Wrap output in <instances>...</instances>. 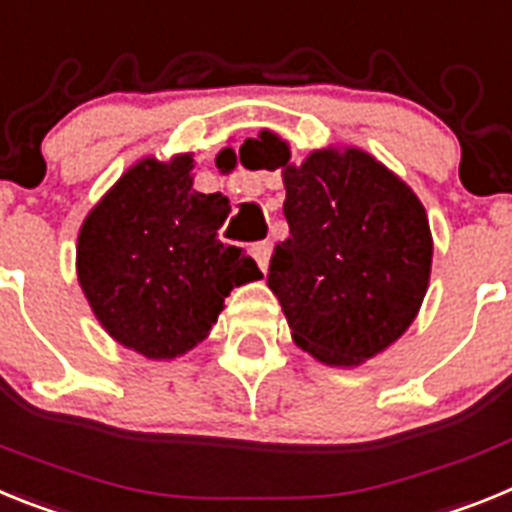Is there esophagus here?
<instances>
[{
	"mask_svg": "<svg viewBox=\"0 0 512 512\" xmlns=\"http://www.w3.org/2000/svg\"><path fill=\"white\" fill-rule=\"evenodd\" d=\"M270 252H273V244H270V242H257V244H252V257H255V262H257V265H260L262 273L268 270Z\"/></svg>",
	"mask_w": 512,
	"mask_h": 512,
	"instance_id": "1",
	"label": "esophagus"
}]
</instances>
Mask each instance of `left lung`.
<instances>
[{"label":"left lung","instance_id":"left-lung-1","mask_svg":"<svg viewBox=\"0 0 512 512\" xmlns=\"http://www.w3.org/2000/svg\"><path fill=\"white\" fill-rule=\"evenodd\" d=\"M252 144L262 167L283 170L286 182L288 237L275 244L268 286L293 340L330 366L368 361L402 337L428 291L425 208L366 151H314L293 167L275 133Z\"/></svg>","mask_w":512,"mask_h":512}]
</instances>
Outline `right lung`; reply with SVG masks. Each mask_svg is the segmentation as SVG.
Masks as SVG:
<instances>
[{
    "instance_id": "right-lung-1",
    "label": "right lung",
    "mask_w": 512,
    "mask_h": 512,
    "mask_svg": "<svg viewBox=\"0 0 512 512\" xmlns=\"http://www.w3.org/2000/svg\"><path fill=\"white\" fill-rule=\"evenodd\" d=\"M193 157L144 159L79 231L77 275L110 337L146 358L188 353L234 286L262 278L242 247L219 239L229 198L193 190Z\"/></svg>"
}]
</instances>
